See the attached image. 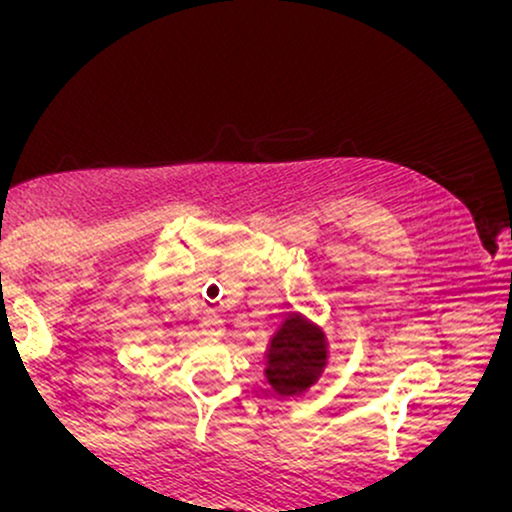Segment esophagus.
I'll list each match as a JSON object with an SVG mask.
<instances>
[{
  "label": "esophagus",
  "mask_w": 512,
  "mask_h": 512,
  "mask_svg": "<svg viewBox=\"0 0 512 512\" xmlns=\"http://www.w3.org/2000/svg\"><path fill=\"white\" fill-rule=\"evenodd\" d=\"M202 334L209 339H219L223 334V322L216 315H207L202 320Z\"/></svg>",
  "instance_id": "esophagus-1"
}]
</instances>
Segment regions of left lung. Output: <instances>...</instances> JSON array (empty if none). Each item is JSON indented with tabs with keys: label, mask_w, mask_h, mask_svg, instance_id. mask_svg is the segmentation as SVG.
<instances>
[{
	"label": "left lung",
	"mask_w": 512,
	"mask_h": 512,
	"mask_svg": "<svg viewBox=\"0 0 512 512\" xmlns=\"http://www.w3.org/2000/svg\"><path fill=\"white\" fill-rule=\"evenodd\" d=\"M330 342L320 325L301 313L284 317L267 349L264 378L279 397H301L325 373Z\"/></svg>",
	"instance_id": "1"
}]
</instances>
